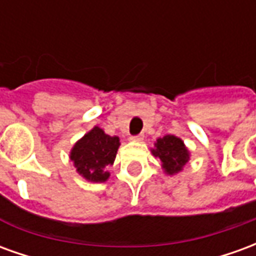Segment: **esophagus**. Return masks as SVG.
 <instances>
[{
    "label": "esophagus",
    "mask_w": 256,
    "mask_h": 256,
    "mask_svg": "<svg viewBox=\"0 0 256 256\" xmlns=\"http://www.w3.org/2000/svg\"><path fill=\"white\" fill-rule=\"evenodd\" d=\"M132 141L134 142H142L144 141V134H138V136H133V137H130Z\"/></svg>",
    "instance_id": "esophagus-1"
}]
</instances>
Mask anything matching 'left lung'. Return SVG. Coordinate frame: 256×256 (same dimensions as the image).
Returning a JSON list of instances; mask_svg holds the SVG:
<instances>
[{
  "label": "left lung",
  "instance_id": "obj_1",
  "mask_svg": "<svg viewBox=\"0 0 256 256\" xmlns=\"http://www.w3.org/2000/svg\"><path fill=\"white\" fill-rule=\"evenodd\" d=\"M150 152L155 158L160 159L162 168L167 176H176L182 172L190 159V152L185 142L172 134L156 140L155 148H152Z\"/></svg>",
  "mask_w": 256,
  "mask_h": 256
}]
</instances>
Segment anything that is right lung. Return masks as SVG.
I'll return each instance as SVG.
<instances>
[{
  "mask_svg": "<svg viewBox=\"0 0 256 256\" xmlns=\"http://www.w3.org/2000/svg\"><path fill=\"white\" fill-rule=\"evenodd\" d=\"M119 146L120 140L118 136H108L102 128L94 126L74 144L70 160L86 181L106 182L111 176L106 168L114 164Z\"/></svg>",
  "mask_w": 256,
  "mask_h": 256,
  "instance_id": "right-lung-1",
  "label": "right lung"
}]
</instances>
